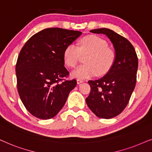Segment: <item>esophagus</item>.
<instances>
[{
  "instance_id": "esophagus-1",
  "label": "esophagus",
  "mask_w": 152,
  "mask_h": 152,
  "mask_svg": "<svg viewBox=\"0 0 152 152\" xmlns=\"http://www.w3.org/2000/svg\"><path fill=\"white\" fill-rule=\"evenodd\" d=\"M84 81L83 80H80V79H78L77 80V83L78 84H80V83H83Z\"/></svg>"
}]
</instances>
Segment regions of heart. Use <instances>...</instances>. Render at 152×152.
Returning <instances> with one entry per match:
<instances>
[{
	"label": "heart",
	"mask_w": 152,
	"mask_h": 152,
	"mask_svg": "<svg viewBox=\"0 0 152 152\" xmlns=\"http://www.w3.org/2000/svg\"><path fill=\"white\" fill-rule=\"evenodd\" d=\"M81 55L85 58L86 64L78 66L72 73V77L86 79L99 75L107 74L114 64L116 53L108 47L106 40L96 35H88L80 40L79 46L70 44L64 48V62L69 67L73 68L77 64Z\"/></svg>",
	"instance_id": "heart-1"
}]
</instances>
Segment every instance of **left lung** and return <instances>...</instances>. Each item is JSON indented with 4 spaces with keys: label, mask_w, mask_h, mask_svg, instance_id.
<instances>
[{
    "label": "left lung",
    "mask_w": 152,
    "mask_h": 152,
    "mask_svg": "<svg viewBox=\"0 0 152 152\" xmlns=\"http://www.w3.org/2000/svg\"><path fill=\"white\" fill-rule=\"evenodd\" d=\"M90 32L106 35L116 53L114 64L104 76L89 80L91 91L86 98L87 105L96 116L110 119L120 115L128 104L136 83L138 60L130 42L113 30L104 28Z\"/></svg>",
    "instance_id": "8db88e82"
}]
</instances>
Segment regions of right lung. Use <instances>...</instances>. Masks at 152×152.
I'll use <instances>...</instances> for the list:
<instances>
[{
  "mask_svg": "<svg viewBox=\"0 0 152 152\" xmlns=\"http://www.w3.org/2000/svg\"><path fill=\"white\" fill-rule=\"evenodd\" d=\"M82 32L50 28L32 35L21 48L16 64L17 89L28 112L42 120L60 112L76 80H63L64 48ZM61 82V83H60Z\"/></svg>",
  "mask_w": 152,
  "mask_h": 152,
  "instance_id": "right-lung-1",
  "label": "right lung"
}]
</instances>
